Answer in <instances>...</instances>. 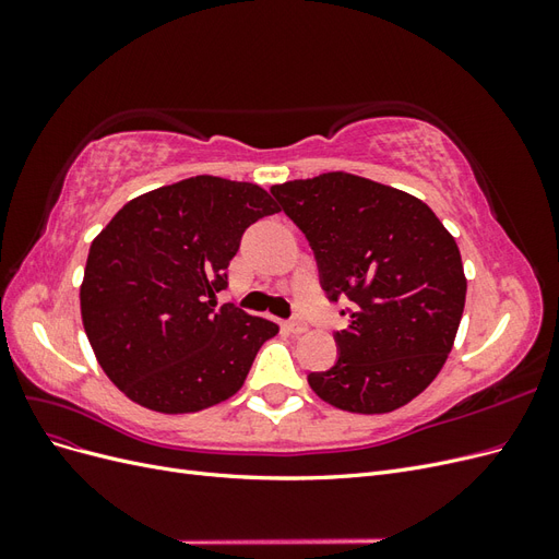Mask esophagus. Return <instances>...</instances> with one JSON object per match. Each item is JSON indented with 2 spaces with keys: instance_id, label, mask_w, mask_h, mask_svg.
Segmentation results:
<instances>
[{
  "instance_id": "1",
  "label": "esophagus",
  "mask_w": 559,
  "mask_h": 559,
  "mask_svg": "<svg viewBox=\"0 0 559 559\" xmlns=\"http://www.w3.org/2000/svg\"><path fill=\"white\" fill-rule=\"evenodd\" d=\"M284 329L289 331V333H294V335H300V333L308 331V324L302 319H292V321H286Z\"/></svg>"
}]
</instances>
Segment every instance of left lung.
I'll list each match as a JSON object with an SVG mask.
<instances>
[{"instance_id": "1", "label": "left lung", "mask_w": 559, "mask_h": 559, "mask_svg": "<svg viewBox=\"0 0 559 559\" xmlns=\"http://www.w3.org/2000/svg\"><path fill=\"white\" fill-rule=\"evenodd\" d=\"M306 233L331 300H352L331 370L312 392L359 415L392 413L441 373L460 329L466 275L448 228L419 198L349 173L275 183ZM341 314H347L345 310Z\"/></svg>"}]
</instances>
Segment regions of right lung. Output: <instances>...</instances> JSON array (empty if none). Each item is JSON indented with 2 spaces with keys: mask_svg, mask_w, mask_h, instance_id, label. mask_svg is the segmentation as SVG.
<instances>
[{
  "mask_svg": "<svg viewBox=\"0 0 559 559\" xmlns=\"http://www.w3.org/2000/svg\"><path fill=\"white\" fill-rule=\"evenodd\" d=\"M280 212L261 186L200 175L132 198L91 245L81 319L97 364L142 408L183 415L240 392L275 321L216 308L242 233Z\"/></svg>",
  "mask_w": 559,
  "mask_h": 559,
  "instance_id": "add662e5",
  "label": "right lung"
}]
</instances>
